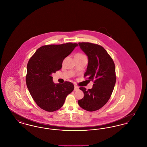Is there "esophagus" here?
<instances>
[{
    "label": "esophagus",
    "instance_id": "esophagus-1",
    "mask_svg": "<svg viewBox=\"0 0 147 147\" xmlns=\"http://www.w3.org/2000/svg\"><path fill=\"white\" fill-rule=\"evenodd\" d=\"M79 89V87H78V86H77L76 85L74 86V91H78Z\"/></svg>",
    "mask_w": 147,
    "mask_h": 147
}]
</instances>
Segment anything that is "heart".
<instances>
[{
	"mask_svg": "<svg viewBox=\"0 0 147 147\" xmlns=\"http://www.w3.org/2000/svg\"><path fill=\"white\" fill-rule=\"evenodd\" d=\"M76 56H79V57H84V56H85L82 53H78Z\"/></svg>",
	"mask_w": 147,
	"mask_h": 147,
	"instance_id": "heart-1",
	"label": "heart"
}]
</instances>
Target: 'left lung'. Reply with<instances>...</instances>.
<instances>
[{"label":"left lung","instance_id":"obj_1","mask_svg":"<svg viewBox=\"0 0 147 147\" xmlns=\"http://www.w3.org/2000/svg\"><path fill=\"white\" fill-rule=\"evenodd\" d=\"M80 49L88 57V64L84 77L94 84L90 89H79L84 96L78 100L84 110L94 111L101 109L109 101L116 83L115 65L112 58L104 47L89 42H79Z\"/></svg>","mask_w":147,"mask_h":147}]
</instances>
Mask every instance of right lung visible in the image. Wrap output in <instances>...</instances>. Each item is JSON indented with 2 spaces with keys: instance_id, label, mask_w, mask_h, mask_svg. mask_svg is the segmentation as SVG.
<instances>
[{
  "instance_id": "right-lung-1",
  "label": "right lung",
  "mask_w": 147,
  "mask_h": 147,
  "mask_svg": "<svg viewBox=\"0 0 147 147\" xmlns=\"http://www.w3.org/2000/svg\"><path fill=\"white\" fill-rule=\"evenodd\" d=\"M78 46L77 43L45 45L40 47L29 59L26 82L28 91L41 109L53 112L62 107L74 86L69 82L55 84L52 73L62 68L64 59Z\"/></svg>"
}]
</instances>
